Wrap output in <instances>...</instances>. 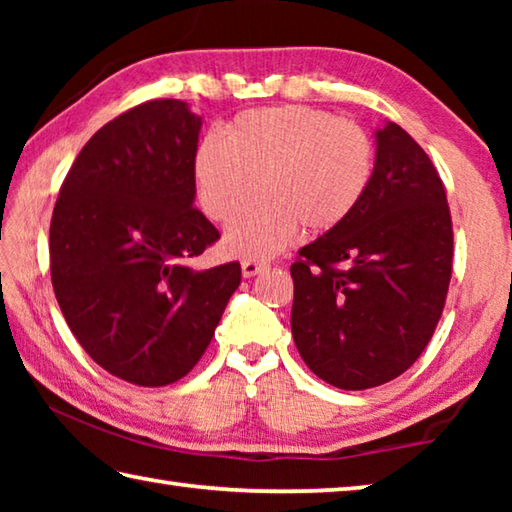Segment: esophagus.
Wrapping results in <instances>:
<instances>
[{"label":"esophagus","instance_id":"34e87169","mask_svg":"<svg viewBox=\"0 0 512 512\" xmlns=\"http://www.w3.org/2000/svg\"><path fill=\"white\" fill-rule=\"evenodd\" d=\"M266 266L268 264L262 262V259H244V262H241V273H244V277H255L257 273H262Z\"/></svg>","mask_w":512,"mask_h":512}]
</instances>
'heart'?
Returning a JSON list of instances; mask_svg holds the SVG:
<instances>
[{
	"label": "heart",
	"mask_w": 512,
	"mask_h": 512,
	"mask_svg": "<svg viewBox=\"0 0 512 512\" xmlns=\"http://www.w3.org/2000/svg\"><path fill=\"white\" fill-rule=\"evenodd\" d=\"M375 151L361 126L311 106L241 112L223 140L207 137L194 158L198 205L214 221H230L225 250L264 259L305 228L325 235L350 219L366 196Z\"/></svg>",
	"instance_id": "obj_1"
}]
</instances>
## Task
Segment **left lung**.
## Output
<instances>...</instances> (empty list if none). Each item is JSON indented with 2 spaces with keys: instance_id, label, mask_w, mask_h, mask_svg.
Instances as JSON below:
<instances>
[{
  "instance_id": "8db88e82",
  "label": "left lung",
  "mask_w": 512,
  "mask_h": 512,
  "mask_svg": "<svg viewBox=\"0 0 512 512\" xmlns=\"http://www.w3.org/2000/svg\"><path fill=\"white\" fill-rule=\"evenodd\" d=\"M443 180L393 121L375 131L370 187L291 266V332L327 384L363 391L409 370L443 314L454 255Z\"/></svg>"
}]
</instances>
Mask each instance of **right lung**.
<instances>
[{"label":"right lung","mask_w":512,"mask_h":512,"mask_svg":"<svg viewBox=\"0 0 512 512\" xmlns=\"http://www.w3.org/2000/svg\"><path fill=\"white\" fill-rule=\"evenodd\" d=\"M201 126L178 99L108 121L51 216V284L69 329L103 370L137 386L183 379L241 282L239 262L194 266L219 239L194 207Z\"/></svg>","instance_id":"obj_1"}]
</instances>
